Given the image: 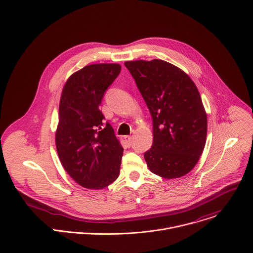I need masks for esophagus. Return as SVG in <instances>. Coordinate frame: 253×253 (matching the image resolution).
<instances>
[{"instance_id": "1", "label": "esophagus", "mask_w": 253, "mask_h": 253, "mask_svg": "<svg viewBox=\"0 0 253 253\" xmlns=\"http://www.w3.org/2000/svg\"><path fill=\"white\" fill-rule=\"evenodd\" d=\"M125 140H126V142L128 147L131 146V136L130 135H126L125 136Z\"/></svg>"}]
</instances>
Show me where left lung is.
<instances>
[{
  "mask_svg": "<svg viewBox=\"0 0 253 253\" xmlns=\"http://www.w3.org/2000/svg\"><path fill=\"white\" fill-rule=\"evenodd\" d=\"M150 112L153 142L144 153L149 170L163 178L189 173L203 153L207 114L199 91L180 68L160 59L125 62Z\"/></svg>",
  "mask_w": 253,
  "mask_h": 253,
  "instance_id": "obj_1",
  "label": "left lung"
}]
</instances>
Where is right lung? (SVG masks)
Instances as JSON below:
<instances>
[{
	"label": "right lung",
	"instance_id": "right-lung-1",
	"mask_svg": "<svg viewBox=\"0 0 253 253\" xmlns=\"http://www.w3.org/2000/svg\"><path fill=\"white\" fill-rule=\"evenodd\" d=\"M114 63L92 64L73 73L64 85L55 134L60 162L80 186L99 190L120 175L124 148L100 106L121 72Z\"/></svg>",
	"mask_w": 253,
	"mask_h": 253
}]
</instances>
